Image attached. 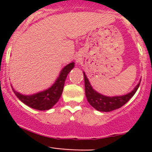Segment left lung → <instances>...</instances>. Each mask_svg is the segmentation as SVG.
<instances>
[{"label": "left lung", "instance_id": "1", "mask_svg": "<svg viewBox=\"0 0 152 152\" xmlns=\"http://www.w3.org/2000/svg\"><path fill=\"white\" fill-rule=\"evenodd\" d=\"M84 85H85V94L88 101L94 108L101 112H110L116 109L120 108L126 104L132 97L139 87L140 83L135 88L133 91L128 94L120 96H106L100 94L91 88L88 77L84 73ZM141 82V81H140Z\"/></svg>", "mask_w": 152, "mask_h": 152}]
</instances>
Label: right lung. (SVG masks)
Instances as JSON below:
<instances>
[{
  "label": "right lung",
  "instance_id": "obj_1",
  "mask_svg": "<svg viewBox=\"0 0 152 152\" xmlns=\"http://www.w3.org/2000/svg\"><path fill=\"white\" fill-rule=\"evenodd\" d=\"M75 67V63L72 62L61 70L59 77L55 84L48 90L31 96H24L13 90L16 96L26 105L38 110H47L52 108L58 101L62 94L64 81L70 71Z\"/></svg>",
  "mask_w": 152,
  "mask_h": 152
}]
</instances>
